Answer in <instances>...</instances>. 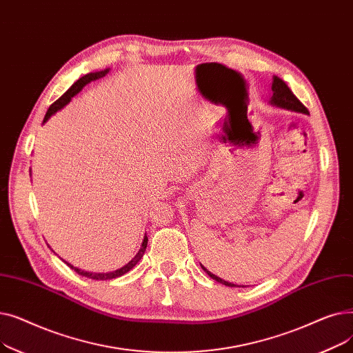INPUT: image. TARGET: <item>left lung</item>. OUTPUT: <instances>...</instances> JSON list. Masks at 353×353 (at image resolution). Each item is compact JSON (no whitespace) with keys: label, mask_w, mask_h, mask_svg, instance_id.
<instances>
[{"label":"left lung","mask_w":353,"mask_h":353,"mask_svg":"<svg viewBox=\"0 0 353 353\" xmlns=\"http://www.w3.org/2000/svg\"><path fill=\"white\" fill-rule=\"evenodd\" d=\"M272 105H276V107H281V108H286V110H290V111H298V113H303V114H309L307 108L299 101V99L296 97L292 90L286 85V83L279 79L277 76H273L272 79V97H270V101H269ZM201 269L205 270L213 281L221 283V285H226L229 288H239V285H234V283H230V282H226L223 279H220L219 276L213 274L212 272H209L205 266H203L200 263ZM245 288V286H243Z\"/></svg>","instance_id":"obj_1"}]
</instances>
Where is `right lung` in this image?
<instances>
[{"label": "right lung", "mask_w": 353, "mask_h": 353, "mask_svg": "<svg viewBox=\"0 0 353 353\" xmlns=\"http://www.w3.org/2000/svg\"><path fill=\"white\" fill-rule=\"evenodd\" d=\"M108 72V68H105V70H103V71H96V72H88V74H85L84 77H81L80 80H77L76 83H74L65 92L64 94L57 100V101H54L51 105H50V108H48V111H47V114H46V117H44V120H43V123H46L52 114H55L57 113L59 110H61L63 107H65L70 101H71V99L74 97V96H77L79 92L83 90V87L84 85H87L88 83H91V81H94V80H99V79H101V77H104L105 74ZM145 248H147V236H144V239H143V243H141V246H140V250L137 252V254L132 259V261H130L127 265H124L121 269H117V270H114V272H108V273H92V272H85V270H81V269H77V268H74L72 265H70V263H67L71 269H74L76 270L79 274H81V276H85V277H90V279H94V281H108V279H116V277H120V276H123V274H125L128 270H132L139 262H140V259L143 257V254H144V252H145Z\"/></svg>", "instance_id": "add662e5"}]
</instances>
